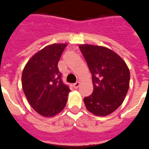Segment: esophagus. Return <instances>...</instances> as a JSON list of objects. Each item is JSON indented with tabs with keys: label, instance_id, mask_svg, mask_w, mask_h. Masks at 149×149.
Returning a JSON list of instances; mask_svg holds the SVG:
<instances>
[{
	"label": "esophagus",
	"instance_id": "34e87169",
	"mask_svg": "<svg viewBox=\"0 0 149 149\" xmlns=\"http://www.w3.org/2000/svg\"><path fill=\"white\" fill-rule=\"evenodd\" d=\"M80 86V82L79 81H76L75 83H74L73 86L74 89H77V88H79V86Z\"/></svg>",
	"mask_w": 149,
	"mask_h": 149
}]
</instances>
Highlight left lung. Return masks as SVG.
<instances>
[{
	"label": "left lung",
	"mask_w": 149,
	"mask_h": 149,
	"mask_svg": "<svg viewBox=\"0 0 149 149\" xmlns=\"http://www.w3.org/2000/svg\"><path fill=\"white\" fill-rule=\"evenodd\" d=\"M79 49L92 74L93 92L84 98L87 110L106 116L123 104L130 86L129 68L118 55L105 47L81 45Z\"/></svg>",
	"instance_id": "left-lung-1"
}]
</instances>
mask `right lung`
I'll list each match as a JSON object with an SVG mask.
<instances>
[{
	"label": "right lung",
	"instance_id": "1",
	"mask_svg": "<svg viewBox=\"0 0 149 149\" xmlns=\"http://www.w3.org/2000/svg\"><path fill=\"white\" fill-rule=\"evenodd\" d=\"M68 44L45 47L31 58L22 74V86L31 106L43 116L52 117L64 108L69 86L63 83L58 62Z\"/></svg>",
	"mask_w": 149,
	"mask_h": 149
}]
</instances>
